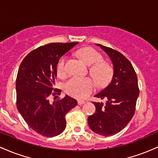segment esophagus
<instances>
[{
	"mask_svg": "<svg viewBox=\"0 0 158 158\" xmlns=\"http://www.w3.org/2000/svg\"><path fill=\"white\" fill-rule=\"evenodd\" d=\"M84 103H85L84 101H82V100H78V101H77V104H78L79 105L84 104Z\"/></svg>",
	"mask_w": 158,
	"mask_h": 158,
	"instance_id": "esophagus-1",
	"label": "esophagus"
}]
</instances>
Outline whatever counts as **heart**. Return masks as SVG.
Instances as JSON below:
<instances>
[{
  "label": "heart",
  "instance_id": "1",
  "mask_svg": "<svg viewBox=\"0 0 158 158\" xmlns=\"http://www.w3.org/2000/svg\"><path fill=\"white\" fill-rule=\"evenodd\" d=\"M86 64L93 65L90 69V73L99 86H104L110 79L113 70L111 66L106 62L102 61V54L93 48H84L79 51ZM66 57L62 58L56 65L58 75L63 77L66 74L65 69ZM95 83L89 77H73L69 80L65 84V91L70 96L75 98L83 99L93 91Z\"/></svg>",
  "mask_w": 158,
  "mask_h": 158
}]
</instances>
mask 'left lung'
Listing matches in <instances>:
<instances>
[{"label":"left lung","mask_w":158,"mask_h":158,"mask_svg":"<svg viewBox=\"0 0 158 158\" xmlns=\"http://www.w3.org/2000/svg\"><path fill=\"white\" fill-rule=\"evenodd\" d=\"M105 51L113 65L111 82L95 96L107 99L106 104L93 102L95 112L88 117L91 130L102 136L121 131L131 121L139 96L137 76L131 62L118 51L96 44Z\"/></svg>","instance_id":"left-lung-1"}]
</instances>
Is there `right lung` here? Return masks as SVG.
<instances>
[{
    "label": "right lung",
    "mask_w": 158,
    "mask_h": 158,
    "mask_svg": "<svg viewBox=\"0 0 158 158\" xmlns=\"http://www.w3.org/2000/svg\"><path fill=\"white\" fill-rule=\"evenodd\" d=\"M77 43L40 46L31 51L19 66L15 83L17 109L28 126L40 135L53 137L61 134L66 125L65 115L77 105V101L67 95L53 104L48 98L61 93L54 89L60 58Z\"/></svg>",
    "instance_id": "add662e5"
}]
</instances>
